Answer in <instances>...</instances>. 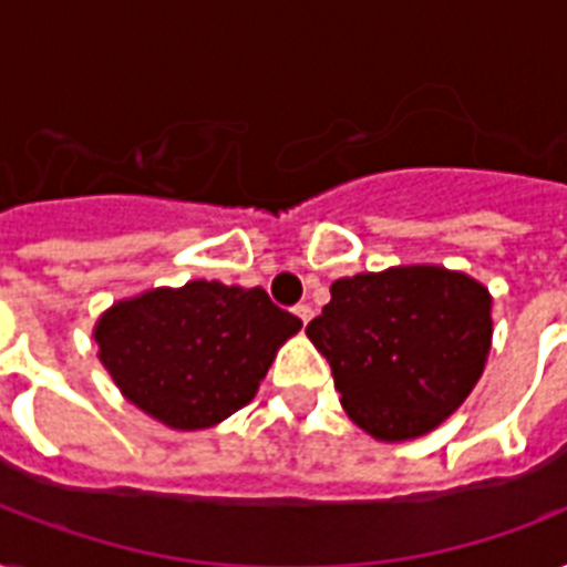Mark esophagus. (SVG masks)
<instances>
[{
  "label": "esophagus",
  "instance_id": "obj_1",
  "mask_svg": "<svg viewBox=\"0 0 567 567\" xmlns=\"http://www.w3.org/2000/svg\"><path fill=\"white\" fill-rule=\"evenodd\" d=\"M293 315H297V318L302 320V327H306V323H309L311 315H315V311H311V306H306V302H300V306H293Z\"/></svg>",
  "mask_w": 567,
  "mask_h": 567
}]
</instances>
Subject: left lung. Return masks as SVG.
Instances as JSON below:
<instances>
[{"instance_id":"obj_1","label":"left lung","mask_w":567,"mask_h":567,"mask_svg":"<svg viewBox=\"0 0 567 567\" xmlns=\"http://www.w3.org/2000/svg\"><path fill=\"white\" fill-rule=\"evenodd\" d=\"M306 336L327 355L350 421L377 441L426 435L465 403L492 350V293L435 265L332 282Z\"/></svg>"}]
</instances>
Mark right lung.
I'll list each match as a JSON object with an SVG mask.
<instances>
[{"label":"right lung","mask_w":567,"mask_h":567,"mask_svg":"<svg viewBox=\"0 0 567 567\" xmlns=\"http://www.w3.org/2000/svg\"><path fill=\"white\" fill-rule=\"evenodd\" d=\"M300 327L261 288L194 279L114 302L93 338L128 403L173 430H205L256 396Z\"/></svg>","instance_id":"1"}]
</instances>
